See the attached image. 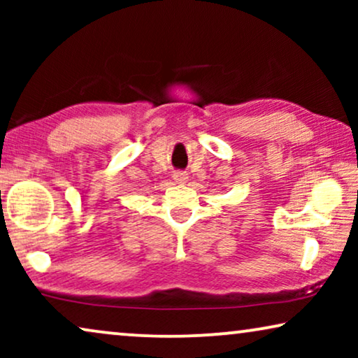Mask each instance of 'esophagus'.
Segmentation results:
<instances>
[{"label":"esophagus","mask_w":358,"mask_h":358,"mask_svg":"<svg viewBox=\"0 0 358 358\" xmlns=\"http://www.w3.org/2000/svg\"><path fill=\"white\" fill-rule=\"evenodd\" d=\"M174 180L178 184H185L187 182V179H189V176H187V173H182V171H178V173H174Z\"/></svg>","instance_id":"esophagus-1"}]
</instances>
